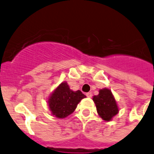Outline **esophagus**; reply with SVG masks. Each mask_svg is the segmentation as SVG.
I'll use <instances>...</instances> for the list:
<instances>
[{"mask_svg": "<svg viewBox=\"0 0 154 154\" xmlns=\"http://www.w3.org/2000/svg\"><path fill=\"white\" fill-rule=\"evenodd\" d=\"M91 95H92V94H91V92H88V93H86V96L88 97V98H91Z\"/></svg>", "mask_w": 154, "mask_h": 154, "instance_id": "esophagus-1", "label": "esophagus"}]
</instances>
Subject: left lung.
<instances>
[{
	"label": "left lung",
	"mask_w": 154,
	"mask_h": 154,
	"mask_svg": "<svg viewBox=\"0 0 154 154\" xmlns=\"http://www.w3.org/2000/svg\"><path fill=\"white\" fill-rule=\"evenodd\" d=\"M93 101L96 106L97 113L105 121H112L119 113V107L114 95L109 88L100 89L99 95L93 96Z\"/></svg>",
	"instance_id": "left-lung-1"
}]
</instances>
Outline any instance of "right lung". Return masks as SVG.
<instances>
[{"label":"right lung","instance_id":"obj_1","mask_svg":"<svg viewBox=\"0 0 154 154\" xmlns=\"http://www.w3.org/2000/svg\"><path fill=\"white\" fill-rule=\"evenodd\" d=\"M85 97L80 90H71L66 81L62 82L48 98L51 114L59 119L66 118L73 113L78 103Z\"/></svg>","mask_w":154,"mask_h":154}]
</instances>
